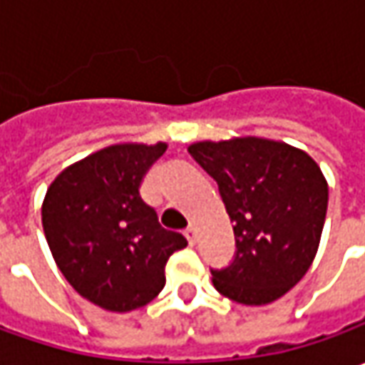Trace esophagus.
<instances>
[{
    "instance_id": "34e87169",
    "label": "esophagus",
    "mask_w": 365,
    "mask_h": 365,
    "mask_svg": "<svg viewBox=\"0 0 365 365\" xmlns=\"http://www.w3.org/2000/svg\"><path fill=\"white\" fill-rule=\"evenodd\" d=\"M185 235H187V240H189V244H190V245L197 244V230H195L192 225H190V227H187V230H185Z\"/></svg>"
}]
</instances>
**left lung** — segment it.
I'll list each match as a JSON object with an SVG mask.
<instances>
[{
  "label": "left lung",
  "mask_w": 365,
  "mask_h": 365,
  "mask_svg": "<svg viewBox=\"0 0 365 365\" xmlns=\"http://www.w3.org/2000/svg\"><path fill=\"white\" fill-rule=\"evenodd\" d=\"M189 152L217 180L237 244L232 266L213 270V287L247 307L278 301L315 259L327 178L304 150L258 135L203 140Z\"/></svg>",
  "instance_id": "left-lung-1"
}]
</instances>
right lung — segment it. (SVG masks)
<instances>
[{
    "label": "right lung",
    "mask_w": 365,
    "mask_h": 365,
    "mask_svg": "<svg viewBox=\"0 0 365 365\" xmlns=\"http://www.w3.org/2000/svg\"><path fill=\"white\" fill-rule=\"evenodd\" d=\"M166 142H121L73 162L50 182L42 227L58 270L83 299L111 313L154 301L187 240L164 230L140 187Z\"/></svg>",
    "instance_id": "right-lung-1"
}]
</instances>
